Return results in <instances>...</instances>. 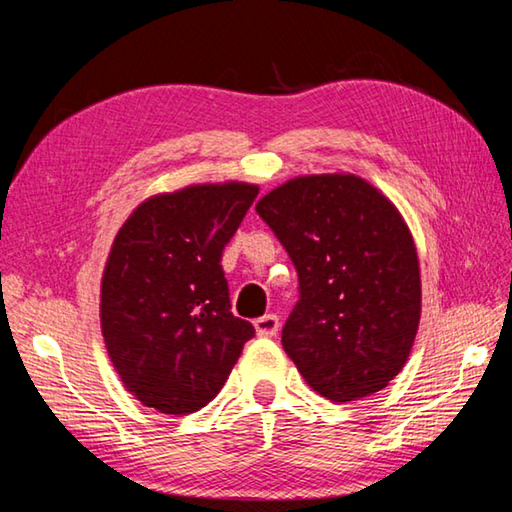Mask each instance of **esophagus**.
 <instances>
[{"mask_svg": "<svg viewBox=\"0 0 512 512\" xmlns=\"http://www.w3.org/2000/svg\"><path fill=\"white\" fill-rule=\"evenodd\" d=\"M255 329L262 339H271V336L277 334V329H280V318H277L275 314H266V316L255 320Z\"/></svg>", "mask_w": 512, "mask_h": 512, "instance_id": "34e87169", "label": "esophagus"}]
</instances>
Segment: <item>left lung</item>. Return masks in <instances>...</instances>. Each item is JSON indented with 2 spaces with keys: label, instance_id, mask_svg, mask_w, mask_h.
<instances>
[{
  "label": "left lung",
  "instance_id": "obj_1",
  "mask_svg": "<svg viewBox=\"0 0 512 512\" xmlns=\"http://www.w3.org/2000/svg\"><path fill=\"white\" fill-rule=\"evenodd\" d=\"M257 214L298 273L282 345L307 384L332 402L388 386L420 323V268L395 205L350 173L302 176L273 189Z\"/></svg>",
  "mask_w": 512,
  "mask_h": 512
}]
</instances>
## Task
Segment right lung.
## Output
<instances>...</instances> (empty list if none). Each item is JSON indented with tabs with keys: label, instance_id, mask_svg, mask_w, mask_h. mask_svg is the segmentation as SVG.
<instances>
[{
	"label": "right lung",
	"instance_id": "1",
	"mask_svg": "<svg viewBox=\"0 0 512 512\" xmlns=\"http://www.w3.org/2000/svg\"><path fill=\"white\" fill-rule=\"evenodd\" d=\"M259 189L196 185L128 216L101 280V332L137 400L169 415L212 402L255 327L232 314L223 248Z\"/></svg>",
	"mask_w": 512,
	"mask_h": 512
}]
</instances>
